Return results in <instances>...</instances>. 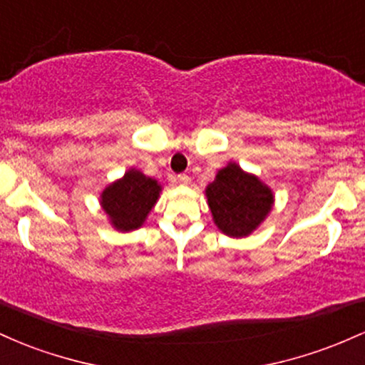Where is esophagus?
<instances>
[{
    "mask_svg": "<svg viewBox=\"0 0 365 365\" xmlns=\"http://www.w3.org/2000/svg\"><path fill=\"white\" fill-rule=\"evenodd\" d=\"M178 181L181 182V184H190V181H191V178L187 174H179L178 175Z\"/></svg>",
    "mask_w": 365,
    "mask_h": 365,
    "instance_id": "34e87169",
    "label": "esophagus"
}]
</instances>
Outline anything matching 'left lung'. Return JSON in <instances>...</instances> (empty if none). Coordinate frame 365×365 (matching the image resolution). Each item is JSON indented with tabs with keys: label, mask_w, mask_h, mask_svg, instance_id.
Returning a JSON list of instances; mask_svg holds the SVG:
<instances>
[{
	"label": "left lung",
	"mask_w": 365,
	"mask_h": 365,
	"mask_svg": "<svg viewBox=\"0 0 365 365\" xmlns=\"http://www.w3.org/2000/svg\"><path fill=\"white\" fill-rule=\"evenodd\" d=\"M215 226L226 236L252 235L271 212L274 195L257 175L227 163L205 190Z\"/></svg>",
	"instance_id": "obj_1"
}]
</instances>
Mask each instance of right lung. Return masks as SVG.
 I'll return each instance as SVG.
<instances>
[{
  "label": "right lung",
  "instance_id": "add662e5",
  "mask_svg": "<svg viewBox=\"0 0 365 365\" xmlns=\"http://www.w3.org/2000/svg\"><path fill=\"white\" fill-rule=\"evenodd\" d=\"M162 186L143 172L129 169L124 178L106 186L100 203L117 231H134L141 227L150 210L160 196Z\"/></svg>",
  "mask_w": 365,
  "mask_h": 365
}]
</instances>
